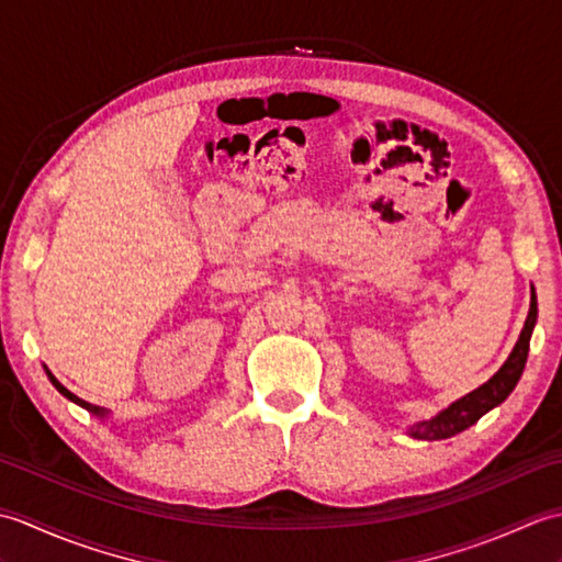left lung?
<instances>
[{"label":"left lung","instance_id":"1","mask_svg":"<svg viewBox=\"0 0 562 562\" xmlns=\"http://www.w3.org/2000/svg\"><path fill=\"white\" fill-rule=\"evenodd\" d=\"M536 318H539V304H536V292L531 288L529 316H527V321H524L519 340H517L515 348H512L505 364L499 367L497 372L485 381V384H481L479 389H473L471 393H465V396L449 403L447 408L439 411L435 417H429V420L413 423L408 427V435L413 439H425V441L449 439V437L459 435V432H463V429H469L471 425L479 423L485 413H491L493 408H497V405L503 403L512 391H515L517 381L521 379L524 364H527V357H529V342H531Z\"/></svg>","mask_w":562,"mask_h":562}]
</instances>
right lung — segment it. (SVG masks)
I'll return each mask as SVG.
<instances>
[{
  "label": "right lung",
  "mask_w": 562,
  "mask_h": 562,
  "mask_svg": "<svg viewBox=\"0 0 562 562\" xmlns=\"http://www.w3.org/2000/svg\"><path fill=\"white\" fill-rule=\"evenodd\" d=\"M45 372H47V369H45ZM47 379H50L53 381V386L59 391V393H63V396L65 398H69L71 403H77V405H81V408H87L91 415H97V417H101V420H103V417H109V411H105V408H99V405H91V403H87V401H81L79 396H75V393H71V391H67L63 384H59V381L50 374V372H47Z\"/></svg>",
  "instance_id": "1"
}]
</instances>
